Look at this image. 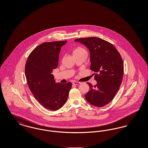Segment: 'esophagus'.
Returning a JSON list of instances; mask_svg holds the SVG:
<instances>
[{
    "label": "esophagus",
    "instance_id": "obj_1",
    "mask_svg": "<svg viewBox=\"0 0 148 148\" xmlns=\"http://www.w3.org/2000/svg\"><path fill=\"white\" fill-rule=\"evenodd\" d=\"M80 84V82H74L73 83V84L74 85H79Z\"/></svg>",
    "mask_w": 148,
    "mask_h": 148
}]
</instances>
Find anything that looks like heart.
Wrapping results in <instances>:
<instances>
[{"instance_id":"heart-1","label":"heart","mask_w":148,"mask_h":148,"mask_svg":"<svg viewBox=\"0 0 148 148\" xmlns=\"http://www.w3.org/2000/svg\"><path fill=\"white\" fill-rule=\"evenodd\" d=\"M84 54L86 55L87 54L86 50L82 47H77L76 49L74 50V51L73 52V56L77 55V54Z\"/></svg>"}]
</instances>
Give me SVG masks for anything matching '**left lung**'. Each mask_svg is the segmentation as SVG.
<instances>
[{
    "label": "left lung",
    "mask_w": 148,
    "mask_h": 148,
    "mask_svg": "<svg viewBox=\"0 0 148 148\" xmlns=\"http://www.w3.org/2000/svg\"><path fill=\"white\" fill-rule=\"evenodd\" d=\"M75 42L85 45L90 51V69L95 73L97 84L85 97L92 106L102 107L109 104L119 89L124 74L123 62L118 51L110 42L97 37L77 39Z\"/></svg>",
    "instance_id": "obj_1"
}]
</instances>
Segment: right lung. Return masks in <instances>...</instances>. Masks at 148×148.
<instances>
[{"label": "right lung", "mask_w": 148, "mask_h": 148, "mask_svg": "<svg viewBox=\"0 0 148 148\" xmlns=\"http://www.w3.org/2000/svg\"><path fill=\"white\" fill-rule=\"evenodd\" d=\"M66 42H43L30 53L25 64V74L30 91L44 107L53 111L64 105L72 86L71 82L56 83L51 74L58 65L61 47Z\"/></svg>", "instance_id": "right-lung-1"}]
</instances>
